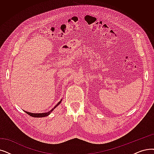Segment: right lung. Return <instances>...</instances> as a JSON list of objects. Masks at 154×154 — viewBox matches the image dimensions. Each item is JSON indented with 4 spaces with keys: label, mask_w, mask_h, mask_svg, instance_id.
Wrapping results in <instances>:
<instances>
[{
    "label": "right lung",
    "mask_w": 154,
    "mask_h": 154,
    "mask_svg": "<svg viewBox=\"0 0 154 154\" xmlns=\"http://www.w3.org/2000/svg\"><path fill=\"white\" fill-rule=\"evenodd\" d=\"M61 101H62V100H61L60 101H59V102L58 103V104H57V105H55V106H54V108H53L52 109H51L50 111H48V112H44V113H31V112H29L25 111H25V112L27 113L28 115H29V116H32V117H35V118L45 117V116H46L49 115L50 114V113L52 112V111H53V109H54L59 104L61 103Z\"/></svg>",
    "instance_id": "obj_1"
}]
</instances>
